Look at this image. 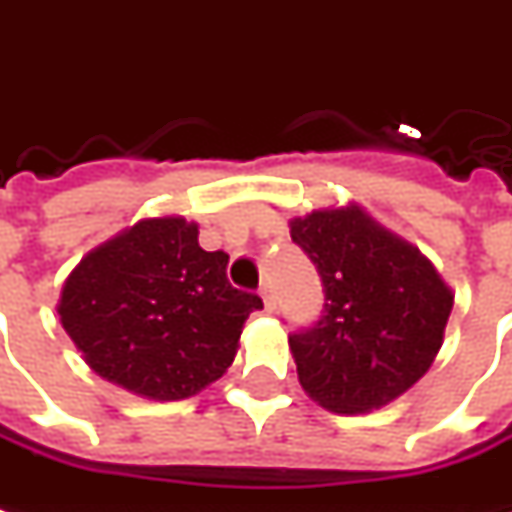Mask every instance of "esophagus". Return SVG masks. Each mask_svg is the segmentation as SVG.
<instances>
[{
    "label": "esophagus",
    "mask_w": 512,
    "mask_h": 512,
    "mask_svg": "<svg viewBox=\"0 0 512 512\" xmlns=\"http://www.w3.org/2000/svg\"><path fill=\"white\" fill-rule=\"evenodd\" d=\"M260 296H263V305H266V310H274V291H271V285H268V282H263Z\"/></svg>",
    "instance_id": "obj_1"
}]
</instances>
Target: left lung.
<instances>
[{
  "label": "left lung",
  "mask_w": 512,
  "mask_h": 512,
  "mask_svg": "<svg viewBox=\"0 0 512 512\" xmlns=\"http://www.w3.org/2000/svg\"><path fill=\"white\" fill-rule=\"evenodd\" d=\"M291 238L324 288L318 321L288 338L302 388L335 413L393 402L438 355L452 291L416 246L357 207L293 219Z\"/></svg>",
  "instance_id": "1"
}]
</instances>
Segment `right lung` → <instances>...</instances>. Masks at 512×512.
<instances>
[{"mask_svg": "<svg viewBox=\"0 0 512 512\" xmlns=\"http://www.w3.org/2000/svg\"><path fill=\"white\" fill-rule=\"evenodd\" d=\"M196 238L185 219H144L71 271L57 313L99 377L174 402L232 366L263 299L232 288L230 255L205 252Z\"/></svg>", "mask_w": 512, "mask_h": 512, "instance_id": "add662e5", "label": "right lung"}]
</instances>
